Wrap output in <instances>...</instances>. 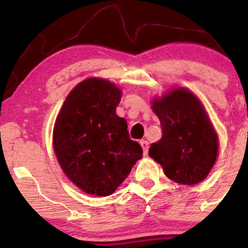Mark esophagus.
Wrapping results in <instances>:
<instances>
[{
    "instance_id": "34e87169",
    "label": "esophagus",
    "mask_w": 248,
    "mask_h": 248,
    "mask_svg": "<svg viewBox=\"0 0 248 248\" xmlns=\"http://www.w3.org/2000/svg\"><path fill=\"white\" fill-rule=\"evenodd\" d=\"M140 145H141L144 155H147V152H149V141H147V140H141V141H140Z\"/></svg>"
}]
</instances>
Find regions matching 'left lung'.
I'll return each instance as SVG.
<instances>
[{"instance_id": "left-lung-1", "label": "left lung", "mask_w": 248, "mask_h": 248, "mask_svg": "<svg viewBox=\"0 0 248 248\" xmlns=\"http://www.w3.org/2000/svg\"><path fill=\"white\" fill-rule=\"evenodd\" d=\"M162 139L154 142L150 157L164 174L182 185H196L207 176L217 157L218 140L199 99L185 89H175L152 102Z\"/></svg>"}]
</instances>
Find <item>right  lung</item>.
<instances>
[{"instance_id": "obj_1", "label": "right lung", "mask_w": 248, "mask_h": 248, "mask_svg": "<svg viewBox=\"0 0 248 248\" xmlns=\"http://www.w3.org/2000/svg\"><path fill=\"white\" fill-rule=\"evenodd\" d=\"M120 101L114 84L90 78L72 90L57 115L55 155L64 174L87 194L114 193L142 157L127 121L116 115Z\"/></svg>"}]
</instances>
